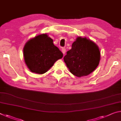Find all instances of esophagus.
Returning a JSON list of instances; mask_svg holds the SVG:
<instances>
[{
    "mask_svg": "<svg viewBox=\"0 0 121 121\" xmlns=\"http://www.w3.org/2000/svg\"><path fill=\"white\" fill-rule=\"evenodd\" d=\"M61 51H62V53L65 54V53H66V48H62L61 49Z\"/></svg>",
    "mask_w": 121,
    "mask_h": 121,
    "instance_id": "34e87169",
    "label": "esophagus"
}]
</instances>
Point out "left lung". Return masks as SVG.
I'll use <instances>...</instances> for the list:
<instances>
[{"instance_id":"obj_1","label":"left lung","mask_w":121,"mask_h":121,"mask_svg":"<svg viewBox=\"0 0 121 121\" xmlns=\"http://www.w3.org/2000/svg\"><path fill=\"white\" fill-rule=\"evenodd\" d=\"M64 60L71 73L80 78L88 75L96 68L100 52L94 42L78 37L73 43L72 49L67 52Z\"/></svg>"}]
</instances>
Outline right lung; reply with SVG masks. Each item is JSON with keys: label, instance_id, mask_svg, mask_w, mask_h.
<instances>
[{"label": "right lung", "instance_id": "add662e5", "mask_svg": "<svg viewBox=\"0 0 121 121\" xmlns=\"http://www.w3.org/2000/svg\"><path fill=\"white\" fill-rule=\"evenodd\" d=\"M53 42L46 34H43L30 40L25 45V61L32 72L44 74L63 57L62 53Z\"/></svg>", "mask_w": 121, "mask_h": 121}]
</instances>
